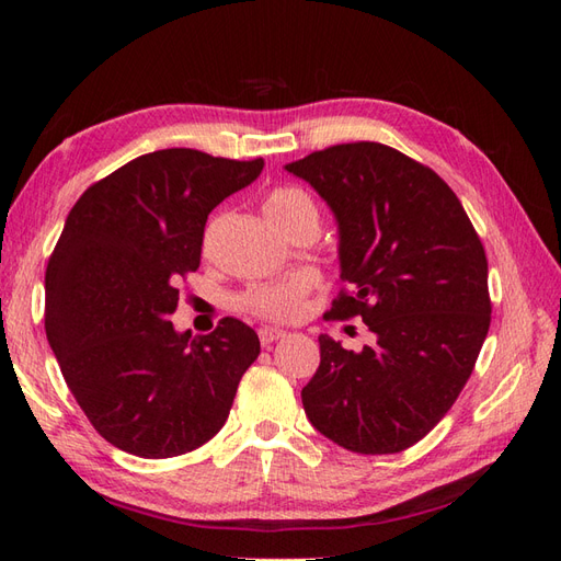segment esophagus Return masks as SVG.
Returning <instances> with one entry per match:
<instances>
[{
    "label": "esophagus",
    "instance_id": "34e87169",
    "mask_svg": "<svg viewBox=\"0 0 561 561\" xmlns=\"http://www.w3.org/2000/svg\"><path fill=\"white\" fill-rule=\"evenodd\" d=\"M260 342H262V347H270L272 342H277V340H282L284 335H287V332L284 330H279V328H260Z\"/></svg>",
    "mask_w": 561,
    "mask_h": 561
}]
</instances>
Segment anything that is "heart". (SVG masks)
I'll list each match as a JSON object with an SVG mask.
<instances>
[{
	"instance_id": "obj_1",
	"label": "heart",
	"mask_w": 561,
	"mask_h": 561,
	"mask_svg": "<svg viewBox=\"0 0 561 561\" xmlns=\"http://www.w3.org/2000/svg\"><path fill=\"white\" fill-rule=\"evenodd\" d=\"M304 211H316V205L299 187H277L265 199V214L277 229H282L284 224L299 217ZM316 282L318 279L313 272H299L287 282L262 284V287L248 289L241 296V304L260 318L291 320L301 316L306 296L316 287Z\"/></svg>"
}]
</instances>
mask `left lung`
<instances>
[{
    "label": "left lung",
    "instance_id": "left-lung-1",
    "mask_svg": "<svg viewBox=\"0 0 561 561\" xmlns=\"http://www.w3.org/2000/svg\"><path fill=\"white\" fill-rule=\"evenodd\" d=\"M284 169L337 219L340 277L352 291L328 316L362 318L376 335L362 352L318 337L306 416L352 453H400L444 420L490 330L480 236L432 169L378 141L328 147Z\"/></svg>",
    "mask_w": 561,
    "mask_h": 561
}]
</instances>
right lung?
Instances as JSON below:
<instances>
[{
	"label": "right lung",
	"mask_w": 561,
	"mask_h": 561,
	"mask_svg": "<svg viewBox=\"0 0 561 561\" xmlns=\"http://www.w3.org/2000/svg\"><path fill=\"white\" fill-rule=\"evenodd\" d=\"M265 161L161 149L105 175L71 207L45 270V335L93 428L139 458L199 448L257 359L255 330L221 318L178 332V282L199 267L209 211Z\"/></svg>",
	"instance_id": "obj_1"
}]
</instances>
